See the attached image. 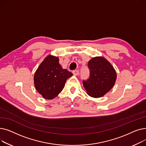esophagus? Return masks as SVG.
Instances as JSON below:
<instances>
[{
    "label": "esophagus",
    "mask_w": 146,
    "mask_h": 146,
    "mask_svg": "<svg viewBox=\"0 0 146 146\" xmlns=\"http://www.w3.org/2000/svg\"><path fill=\"white\" fill-rule=\"evenodd\" d=\"M73 74L74 75H78L79 74V71L78 70H75L73 71Z\"/></svg>",
    "instance_id": "34e87169"
}]
</instances>
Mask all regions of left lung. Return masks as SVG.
Masks as SVG:
<instances>
[{
	"mask_svg": "<svg viewBox=\"0 0 146 146\" xmlns=\"http://www.w3.org/2000/svg\"><path fill=\"white\" fill-rule=\"evenodd\" d=\"M89 77L83 80L87 94L93 98L104 96L113 86L117 73L112 65L105 58L96 57L88 62Z\"/></svg>",
	"mask_w": 146,
	"mask_h": 146,
	"instance_id": "8db88e82",
	"label": "left lung"
}]
</instances>
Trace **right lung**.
Here are the masks:
<instances>
[{"label": "right lung", "instance_id": "obj_1", "mask_svg": "<svg viewBox=\"0 0 146 146\" xmlns=\"http://www.w3.org/2000/svg\"><path fill=\"white\" fill-rule=\"evenodd\" d=\"M58 61L57 57L47 56L35 73V87L45 99L56 97L63 90L67 79L73 75L66 69H63Z\"/></svg>", "mask_w": 146, "mask_h": 146}]
</instances>
